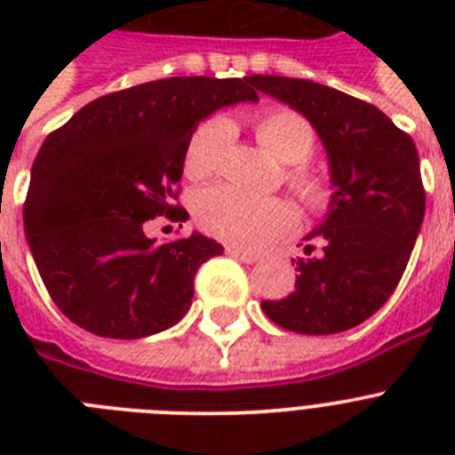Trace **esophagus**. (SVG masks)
Listing matches in <instances>:
<instances>
[{
  "label": "esophagus",
  "instance_id": "esophagus-1",
  "mask_svg": "<svg viewBox=\"0 0 455 455\" xmlns=\"http://www.w3.org/2000/svg\"><path fill=\"white\" fill-rule=\"evenodd\" d=\"M227 255L235 257V259H241V262H245V264H255L257 259H259V257L252 255V252H243V250L231 248V245H228V248H227Z\"/></svg>",
  "mask_w": 455,
  "mask_h": 455
}]
</instances>
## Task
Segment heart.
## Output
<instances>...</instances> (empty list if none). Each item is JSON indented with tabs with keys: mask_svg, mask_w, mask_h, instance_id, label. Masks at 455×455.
I'll return each instance as SVG.
<instances>
[{
	"mask_svg": "<svg viewBox=\"0 0 455 455\" xmlns=\"http://www.w3.org/2000/svg\"><path fill=\"white\" fill-rule=\"evenodd\" d=\"M228 132V123L221 117L205 120L193 132L184 151L186 177L193 181L212 177ZM255 134L276 160L295 164L288 172V184L299 198L321 205L325 200L323 179L304 167L316 148V132L309 120L291 108H271L255 120ZM193 214L205 234L245 250L269 248L298 227V214L288 200L259 198L228 184L200 191L193 200Z\"/></svg>",
	"mask_w": 455,
	"mask_h": 455,
	"instance_id": "b5f03b06",
	"label": "heart"
}]
</instances>
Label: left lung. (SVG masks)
<instances>
[{"label": "left lung", "mask_w": 455, "mask_h": 455, "mask_svg": "<svg viewBox=\"0 0 455 455\" xmlns=\"http://www.w3.org/2000/svg\"><path fill=\"white\" fill-rule=\"evenodd\" d=\"M248 82L309 120L335 186L323 224L307 235L309 257L295 262V291L262 311L302 335L349 331L387 302L416 245L425 217L416 144L380 108L338 89L281 75Z\"/></svg>", "instance_id": "1"}]
</instances>
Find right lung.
Listing matches in <instances>:
<instances>
[{
	"label": "right lung",
	"mask_w": 455,
	"mask_h": 455,
	"mask_svg": "<svg viewBox=\"0 0 455 455\" xmlns=\"http://www.w3.org/2000/svg\"><path fill=\"white\" fill-rule=\"evenodd\" d=\"M257 99L248 77H167L87 103L44 139L23 205L25 235L73 323L137 339L188 311L196 271L224 248L200 234L157 245L146 227L188 217L177 205L179 179L200 120Z\"/></svg>",
	"instance_id": "1"
}]
</instances>
